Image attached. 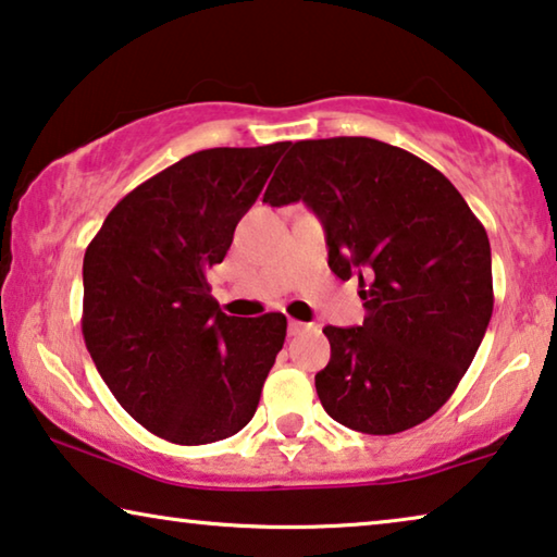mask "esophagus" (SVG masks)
I'll list each match as a JSON object with an SVG mask.
<instances>
[{
  "instance_id": "1",
  "label": "esophagus",
  "mask_w": 557,
  "mask_h": 557,
  "mask_svg": "<svg viewBox=\"0 0 557 557\" xmlns=\"http://www.w3.org/2000/svg\"><path fill=\"white\" fill-rule=\"evenodd\" d=\"M308 323H300V320H289V323H287V333L289 335H300L302 331H308Z\"/></svg>"
}]
</instances>
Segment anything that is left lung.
I'll return each mask as SVG.
<instances>
[{
	"mask_svg": "<svg viewBox=\"0 0 557 557\" xmlns=\"http://www.w3.org/2000/svg\"><path fill=\"white\" fill-rule=\"evenodd\" d=\"M262 201L308 203L325 230L331 270L358 277L363 325L323 327V409L379 436L442 409L495 305L487 232L449 178L375 138L297 140Z\"/></svg>",
	"mask_w": 557,
	"mask_h": 557,
	"instance_id": "obj_1",
	"label": "left lung"
}]
</instances>
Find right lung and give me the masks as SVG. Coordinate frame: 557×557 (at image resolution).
Listing matches in <instances>:
<instances>
[{"label": "right lung", "mask_w": 557, "mask_h": 557, "mask_svg": "<svg viewBox=\"0 0 557 557\" xmlns=\"http://www.w3.org/2000/svg\"><path fill=\"white\" fill-rule=\"evenodd\" d=\"M287 146L186 156L125 194L85 249V346L123 409L166 442L245 429L285 343L282 312L224 315L207 272Z\"/></svg>", "instance_id": "right-lung-1"}]
</instances>
